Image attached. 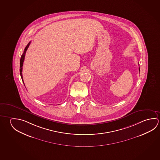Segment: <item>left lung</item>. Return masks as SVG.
Listing matches in <instances>:
<instances>
[{"mask_svg": "<svg viewBox=\"0 0 160 160\" xmlns=\"http://www.w3.org/2000/svg\"><path fill=\"white\" fill-rule=\"evenodd\" d=\"M139 71H140V68H139Z\"/></svg>", "mask_w": 160, "mask_h": 160, "instance_id": "left-lung-1", "label": "left lung"}]
</instances>
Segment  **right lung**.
<instances>
[{"instance_id": "obj_1", "label": "right lung", "mask_w": 160, "mask_h": 160, "mask_svg": "<svg viewBox=\"0 0 160 160\" xmlns=\"http://www.w3.org/2000/svg\"><path fill=\"white\" fill-rule=\"evenodd\" d=\"M30 43H31V41L28 43V45H27L26 47H25V48H24V50L23 53V54L22 55L21 58V60H20V74H21V76L22 79V81L23 82V76H22V66H23V63L24 60V57H25V55H26V53L27 50L28 49V48L29 47V45H30Z\"/></svg>"}]
</instances>
